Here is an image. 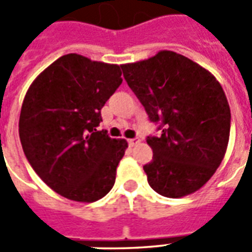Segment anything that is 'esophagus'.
<instances>
[{
    "mask_svg": "<svg viewBox=\"0 0 252 252\" xmlns=\"http://www.w3.org/2000/svg\"><path fill=\"white\" fill-rule=\"evenodd\" d=\"M139 142H140V139H139V137H132V139H128V144H129V146H135V144H137Z\"/></svg>",
    "mask_w": 252,
    "mask_h": 252,
    "instance_id": "obj_1",
    "label": "esophagus"
}]
</instances>
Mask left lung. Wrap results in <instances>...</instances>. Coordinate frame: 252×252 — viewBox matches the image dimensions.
Segmentation results:
<instances>
[{"instance_id":"left-lung-1","label":"left lung","mask_w":252,"mask_h":252,"mask_svg":"<svg viewBox=\"0 0 252 252\" xmlns=\"http://www.w3.org/2000/svg\"><path fill=\"white\" fill-rule=\"evenodd\" d=\"M128 86L158 126L147 136L150 186L169 198L191 194L215 174L225 155L231 110L221 85L204 67L173 51L121 66Z\"/></svg>"}]
</instances>
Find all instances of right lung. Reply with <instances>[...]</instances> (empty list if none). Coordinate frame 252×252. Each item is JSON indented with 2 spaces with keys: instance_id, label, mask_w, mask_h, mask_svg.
Wrapping results in <instances>:
<instances>
[{
  "instance_id": "add662e5",
  "label": "right lung",
  "mask_w": 252,
  "mask_h": 252,
  "mask_svg": "<svg viewBox=\"0 0 252 252\" xmlns=\"http://www.w3.org/2000/svg\"><path fill=\"white\" fill-rule=\"evenodd\" d=\"M121 82L120 66L67 54L28 89L19 121L21 146L36 174L58 194L93 202L115 185L128 143L97 126Z\"/></svg>"
}]
</instances>
